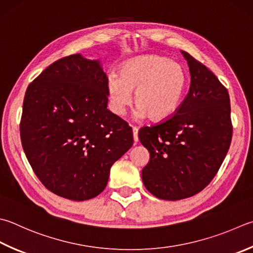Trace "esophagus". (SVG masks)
Returning a JSON list of instances; mask_svg holds the SVG:
<instances>
[{
	"label": "esophagus",
	"instance_id": "1",
	"mask_svg": "<svg viewBox=\"0 0 253 253\" xmlns=\"http://www.w3.org/2000/svg\"><path fill=\"white\" fill-rule=\"evenodd\" d=\"M132 131H133V139H134V143L136 144L137 142H139V128H137L136 126H132Z\"/></svg>",
	"mask_w": 253,
	"mask_h": 253
}]
</instances>
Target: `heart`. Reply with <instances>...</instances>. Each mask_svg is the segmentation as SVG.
I'll return each mask as SVG.
<instances>
[{"label": "heart", "instance_id": "b5f03b06", "mask_svg": "<svg viewBox=\"0 0 253 253\" xmlns=\"http://www.w3.org/2000/svg\"><path fill=\"white\" fill-rule=\"evenodd\" d=\"M187 84V71L177 61L157 55L137 56L121 65L119 76L108 77L109 104L114 114L122 116L134 91L137 116L163 121L179 108Z\"/></svg>", "mask_w": 253, "mask_h": 253}]
</instances>
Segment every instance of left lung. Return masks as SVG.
Listing matches in <instances>:
<instances>
[{
	"mask_svg": "<svg viewBox=\"0 0 253 253\" xmlns=\"http://www.w3.org/2000/svg\"><path fill=\"white\" fill-rule=\"evenodd\" d=\"M182 54L190 73L187 96L173 117L139 131L150 152L142 180L152 195L165 201L202 192L217 174L232 137L227 89L201 61Z\"/></svg>",
	"mask_w": 253,
	"mask_h": 253,
	"instance_id": "8db88e82",
	"label": "left lung"
}]
</instances>
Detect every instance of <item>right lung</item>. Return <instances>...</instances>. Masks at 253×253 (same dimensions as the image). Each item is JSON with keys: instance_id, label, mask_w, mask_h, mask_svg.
<instances>
[{"instance_id": "add662e5", "label": "right lung", "mask_w": 253, "mask_h": 253, "mask_svg": "<svg viewBox=\"0 0 253 253\" xmlns=\"http://www.w3.org/2000/svg\"><path fill=\"white\" fill-rule=\"evenodd\" d=\"M107 82L100 60L75 54L52 63L27 87L23 150L38 179L60 197L98 196L114 162L133 144L132 128L107 109Z\"/></svg>"}]
</instances>
